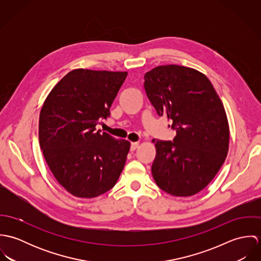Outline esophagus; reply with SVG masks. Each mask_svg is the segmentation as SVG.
<instances>
[{
  "instance_id": "34e87169",
  "label": "esophagus",
  "mask_w": 261,
  "mask_h": 261,
  "mask_svg": "<svg viewBox=\"0 0 261 261\" xmlns=\"http://www.w3.org/2000/svg\"><path fill=\"white\" fill-rule=\"evenodd\" d=\"M139 148V143H132L130 144V150L134 151Z\"/></svg>"
}]
</instances>
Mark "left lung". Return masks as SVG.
I'll list each match as a JSON object with an SVG mask.
<instances>
[{
  "mask_svg": "<svg viewBox=\"0 0 261 261\" xmlns=\"http://www.w3.org/2000/svg\"><path fill=\"white\" fill-rule=\"evenodd\" d=\"M144 86L158 115L168 116L176 130L173 142L152 141L154 182L173 196L195 195L212 181L228 152L223 103L205 75L185 66H158L145 74Z\"/></svg>",
  "mask_w": 261,
  "mask_h": 261,
  "instance_id": "8db88e82",
  "label": "left lung"
}]
</instances>
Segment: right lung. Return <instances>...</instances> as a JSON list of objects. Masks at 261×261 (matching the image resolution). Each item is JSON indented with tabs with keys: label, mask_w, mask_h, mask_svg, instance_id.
<instances>
[{
	"label": "right lung",
	"mask_w": 261,
	"mask_h": 261,
	"mask_svg": "<svg viewBox=\"0 0 261 261\" xmlns=\"http://www.w3.org/2000/svg\"><path fill=\"white\" fill-rule=\"evenodd\" d=\"M127 72L75 69L47 96L39 118V143L58 183L79 198L110 191L124 167L130 144L96 130Z\"/></svg>",
	"instance_id": "obj_1"
}]
</instances>
